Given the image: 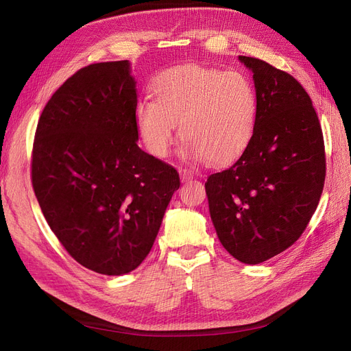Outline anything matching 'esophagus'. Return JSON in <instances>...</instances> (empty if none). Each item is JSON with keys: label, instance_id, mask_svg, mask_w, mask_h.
Returning a JSON list of instances; mask_svg holds the SVG:
<instances>
[{"label": "esophagus", "instance_id": "esophagus-1", "mask_svg": "<svg viewBox=\"0 0 351 351\" xmlns=\"http://www.w3.org/2000/svg\"><path fill=\"white\" fill-rule=\"evenodd\" d=\"M180 174H182V182H190V180H193L196 177V173L192 171V169H187V168H183L182 171H180Z\"/></svg>", "mask_w": 351, "mask_h": 351}]
</instances>
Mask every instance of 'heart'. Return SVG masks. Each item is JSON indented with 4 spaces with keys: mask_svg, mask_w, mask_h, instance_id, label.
<instances>
[{
    "mask_svg": "<svg viewBox=\"0 0 351 351\" xmlns=\"http://www.w3.org/2000/svg\"><path fill=\"white\" fill-rule=\"evenodd\" d=\"M152 90L154 102L142 99L136 107L137 129L152 155L168 156L174 125L187 152L214 165L234 161L249 146L258 97L244 73L186 66L158 76Z\"/></svg>",
    "mask_w": 351,
    "mask_h": 351,
    "instance_id": "b5f03b06",
    "label": "heart"
}]
</instances>
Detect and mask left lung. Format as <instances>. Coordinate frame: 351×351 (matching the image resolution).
Instances as JSON below:
<instances>
[{
  "instance_id": "1",
  "label": "left lung",
  "mask_w": 351,
  "mask_h": 351,
  "mask_svg": "<svg viewBox=\"0 0 351 351\" xmlns=\"http://www.w3.org/2000/svg\"><path fill=\"white\" fill-rule=\"evenodd\" d=\"M253 73L256 125L230 168L205 183L212 222L237 261L256 265L299 240L324 190V134L312 99L291 74L240 56Z\"/></svg>"
}]
</instances>
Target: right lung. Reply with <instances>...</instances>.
<instances>
[{"label": "right lung", "instance_id": "obj_1", "mask_svg": "<svg viewBox=\"0 0 351 351\" xmlns=\"http://www.w3.org/2000/svg\"><path fill=\"white\" fill-rule=\"evenodd\" d=\"M130 62L80 69L42 111L32 186L70 256L104 275L136 269L151 252L180 187L177 169L137 146Z\"/></svg>", "mask_w": 351, "mask_h": 351}]
</instances>
